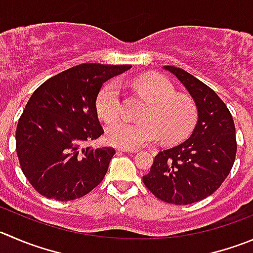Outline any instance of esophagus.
Masks as SVG:
<instances>
[{
  "label": "esophagus",
  "mask_w": 253,
  "mask_h": 253,
  "mask_svg": "<svg viewBox=\"0 0 253 253\" xmlns=\"http://www.w3.org/2000/svg\"><path fill=\"white\" fill-rule=\"evenodd\" d=\"M117 151H123V153H138L136 149H125V148H117Z\"/></svg>",
  "instance_id": "34e87169"
}]
</instances>
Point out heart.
Wrapping results in <instances>:
<instances>
[{"mask_svg":"<svg viewBox=\"0 0 253 253\" xmlns=\"http://www.w3.org/2000/svg\"><path fill=\"white\" fill-rule=\"evenodd\" d=\"M133 86L149 100L140 123L114 120L107 125L105 134L110 144L119 148L136 149L159 138L168 144L177 143L190 134L197 118L191 98L176 94L171 82L159 74H146L133 81ZM99 117L112 120L120 112V89L117 82L102 88L95 100Z\"/></svg>","mask_w":253,"mask_h":253,"instance_id":"obj_1","label":"heart"}]
</instances>
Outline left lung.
<instances>
[{
  "mask_svg": "<svg viewBox=\"0 0 253 253\" xmlns=\"http://www.w3.org/2000/svg\"><path fill=\"white\" fill-rule=\"evenodd\" d=\"M194 99L197 122L190 138L159 151L145 186L158 199L175 205L197 203L216 191L230 174L236 156L232 115L210 86L177 67L165 66Z\"/></svg>",
  "mask_w": 253,
  "mask_h": 253,
  "instance_id": "8db88e82",
  "label": "left lung"
}]
</instances>
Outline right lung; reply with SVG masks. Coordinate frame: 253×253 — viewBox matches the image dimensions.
<instances>
[{
  "label": "right lung",
  "instance_id": "obj_1",
  "mask_svg": "<svg viewBox=\"0 0 253 253\" xmlns=\"http://www.w3.org/2000/svg\"><path fill=\"white\" fill-rule=\"evenodd\" d=\"M130 68L79 64L31 95L17 124L16 150L23 174L41 195L76 200L104 179L115 150L85 145L104 133L95 100L103 83Z\"/></svg>",
  "mask_w": 253,
  "mask_h": 253
}]
</instances>
